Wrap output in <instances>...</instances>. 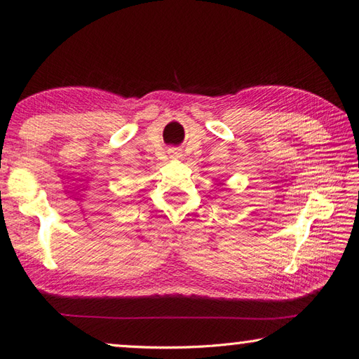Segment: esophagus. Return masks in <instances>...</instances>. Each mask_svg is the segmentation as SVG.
Returning <instances> with one entry per match:
<instances>
[{
    "label": "esophagus",
    "mask_w": 359,
    "mask_h": 359,
    "mask_svg": "<svg viewBox=\"0 0 359 359\" xmlns=\"http://www.w3.org/2000/svg\"><path fill=\"white\" fill-rule=\"evenodd\" d=\"M172 155L173 156H180V151L178 150H172Z\"/></svg>",
    "instance_id": "34e87169"
}]
</instances>
